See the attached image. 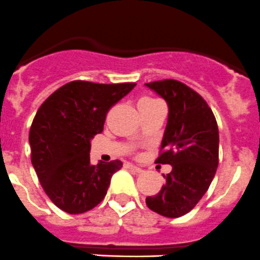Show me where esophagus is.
I'll use <instances>...</instances> for the list:
<instances>
[{"label":"esophagus","mask_w":260,"mask_h":260,"mask_svg":"<svg viewBox=\"0 0 260 260\" xmlns=\"http://www.w3.org/2000/svg\"><path fill=\"white\" fill-rule=\"evenodd\" d=\"M126 167H127V169H130V170H133V171L137 172V174H142V172H143V170L140 169V167L133 165V163H127V165H126Z\"/></svg>","instance_id":"1"}]
</instances>
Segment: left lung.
Segmentation results:
<instances>
[{
  "instance_id": "obj_1",
  "label": "left lung",
  "mask_w": 260,
  "mask_h": 260,
  "mask_svg": "<svg viewBox=\"0 0 260 260\" xmlns=\"http://www.w3.org/2000/svg\"><path fill=\"white\" fill-rule=\"evenodd\" d=\"M169 106V117L155 162L171 165L165 185L147 197L148 208L169 218L189 213L206 194L218 167L219 134L207 102L185 84L160 80L145 84Z\"/></svg>"
}]
</instances>
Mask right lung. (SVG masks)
<instances>
[{"label": "right lung", "instance_id": "right-lung-1", "mask_svg": "<svg viewBox=\"0 0 260 260\" xmlns=\"http://www.w3.org/2000/svg\"><path fill=\"white\" fill-rule=\"evenodd\" d=\"M135 83L97 84L75 80L52 93L37 111L29 133L31 165L54 206L80 214L107 194L121 160L90 163V142L103 132L106 115Z\"/></svg>", "mask_w": 260, "mask_h": 260}]
</instances>
